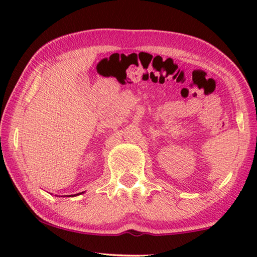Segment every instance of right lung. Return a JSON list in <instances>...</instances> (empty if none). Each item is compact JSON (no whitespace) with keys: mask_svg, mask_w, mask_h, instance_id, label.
<instances>
[{"mask_svg":"<svg viewBox=\"0 0 257 257\" xmlns=\"http://www.w3.org/2000/svg\"><path fill=\"white\" fill-rule=\"evenodd\" d=\"M76 195H79V194H76ZM76 195H73V196H76Z\"/></svg>","mask_w":257,"mask_h":257,"instance_id":"right-lung-1","label":"right lung"}]
</instances>
